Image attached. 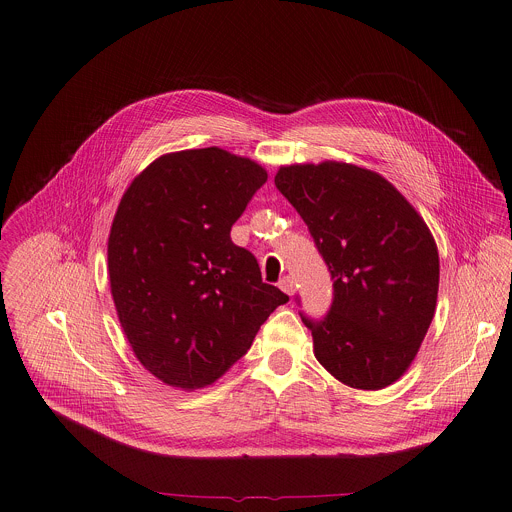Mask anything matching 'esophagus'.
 I'll use <instances>...</instances> for the list:
<instances>
[{"mask_svg":"<svg viewBox=\"0 0 512 512\" xmlns=\"http://www.w3.org/2000/svg\"><path fill=\"white\" fill-rule=\"evenodd\" d=\"M279 287L285 291L287 296H294V291H296V283H294V277H289V275L281 277V279H279Z\"/></svg>","mask_w":512,"mask_h":512,"instance_id":"esophagus-1","label":"esophagus"}]
</instances>
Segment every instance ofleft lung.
Returning <instances> with one entry per match:
<instances>
[{
  "label": "left lung",
  "instance_id": "8db88e82",
  "mask_svg": "<svg viewBox=\"0 0 512 512\" xmlns=\"http://www.w3.org/2000/svg\"><path fill=\"white\" fill-rule=\"evenodd\" d=\"M275 186L304 218L334 281L324 318L300 314L316 358L354 389L395 383L427 334L440 287L423 218L391 182L352 164L283 166Z\"/></svg>",
  "mask_w": 512,
  "mask_h": 512
}]
</instances>
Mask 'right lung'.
Wrapping results in <instances>:
<instances>
[{
	"label": "right lung",
	"mask_w": 512,
	"mask_h": 512,
	"mask_svg": "<svg viewBox=\"0 0 512 512\" xmlns=\"http://www.w3.org/2000/svg\"><path fill=\"white\" fill-rule=\"evenodd\" d=\"M267 172L221 148L166 154L125 190L109 235V279L137 360L180 389L225 375L289 298L263 283L231 227Z\"/></svg>",
	"instance_id": "add662e5"
}]
</instances>
